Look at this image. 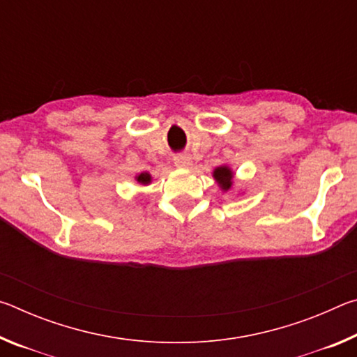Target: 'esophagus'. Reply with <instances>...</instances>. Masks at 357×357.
I'll return each mask as SVG.
<instances>
[{
	"label": "esophagus",
	"mask_w": 357,
	"mask_h": 357,
	"mask_svg": "<svg viewBox=\"0 0 357 357\" xmlns=\"http://www.w3.org/2000/svg\"><path fill=\"white\" fill-rule=\"evenodd\" d=\"M174 165H176L178 168H183V170H185V168H190L192 167V157L189 154L176 155V157H174Z\"/></svg>",
	"instance_id": "1"
}]
</instances>
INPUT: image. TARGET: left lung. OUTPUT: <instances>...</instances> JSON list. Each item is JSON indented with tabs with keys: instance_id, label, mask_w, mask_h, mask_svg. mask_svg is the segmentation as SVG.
Masks as SVG:
<instances>
[{
	"instance_id": "1",
	"label": "left lung",
	"mask_w": 357,
	"mask_h": 357,
	"mask_svg": "<svg viewBox=\"0 0 357 357\" xmlns=\"http://www.w3.org/2000/svg\"><path fill=\"white\" fill-rule=\"evenodd\" d=\"M213 178H214L217 185H219V189L223 193L233 190V187H234V172L229 165L223 164V165L215 167L214 172H213Z\"/></svg>"
}]
</instances>
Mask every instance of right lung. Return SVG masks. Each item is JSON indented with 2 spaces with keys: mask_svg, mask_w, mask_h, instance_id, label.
<instances>
[{
  "mask_svg": "<svg viewBox=\"0 0 357 357\" xmlns=\"http://www.w3.org/2000/svg\"><path fill=\"white\" fill-rule=\"evenodd\" d=\"M135 181H137L138 184H142V185H149L151 181H153V178H151V174L148 172H143L140 174H137Z\"/></svg>",
  "mask_w": 357,
  "mask_h": 357,
  "instance_id": "add662e5",
  "label": "right lung"
}]
</instances>
